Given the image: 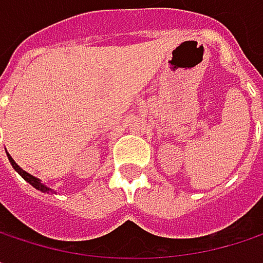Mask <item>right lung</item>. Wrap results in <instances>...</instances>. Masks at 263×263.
<instances>
[{"label":"right lung","mask_w":263,"mask_h":263,"mask_svg":"<svg viewBox=\"0 0 263 263\" xmlns=\"http://www.w3.org/2000/svg\"><path fill=\"white\" fill-rule=\"evenodd\" d=\"M7 157H9V161H10V164L13 166V169H15V171H16V172H18V174H20V175H21V177H23V178L26 180L27 183L31 184V185H33L34 189L41 190L42 193H54V190H53V189L47 187V185L42 183V181H41L39 178H36V177H33V175H30V174H27L26 171H23V169H21V167H20V166H18L16 163H15V160H13V158H12V157H10L9 154H7Z\"/></svg>","instance_id":"1"}]
</instances>
